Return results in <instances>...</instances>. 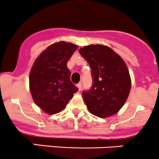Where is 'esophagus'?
<instances>
[{"label": "esophagus", "instance_id": "obj_1", "mask_svg": "<svg viewBox=\"0 0 159 159\" xmlns=\"http://www.w3.org/2000/svg\"><path fill=\"white\" fill-rule=\"evenodd\" d=\"M81 86H82V84H81V83H78V84H77V87H78V89L79 91H81Z\"/></svg>", "mask_w": 159, "mask_h": 159}]
</instances>
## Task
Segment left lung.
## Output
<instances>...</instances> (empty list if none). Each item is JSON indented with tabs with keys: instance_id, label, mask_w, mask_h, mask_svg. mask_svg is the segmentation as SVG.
Here are the masks:
<instances>
[{
	"instance_id": "obj_1",
	"label": "left lung",
	"mask_w": 159,
	"mask_h": 159,
	"mask_svg": "<svg viewBox=\"0 0 159 159\" xmlns=\"http://www.w3.org/2000/svg\"><path fill=\"white\" fill-rule=\"evenodd\" d=\"M78 51L91 69V89L82 92L88 109L99 118L115 115L125 103L131 90L126 64L111 48L102 44L84 46Z\"/></svg>"
}]
</instances>
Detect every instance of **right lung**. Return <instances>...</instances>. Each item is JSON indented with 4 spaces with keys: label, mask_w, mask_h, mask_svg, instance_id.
I'll return each mask as SVG.
<instances>
[{
    "label": "right lung",
    "mask_w": 159,
    "mask_h": 159,
    "mask_svg": "<svg viewBox=\"0 0 159 159\" xmlns=\"http://www.w3.org/2000/svg\"><path fill=\"white\" fill-rule=\"evenodd\" d=\"M78 45L65 41L51 44L35 60L29 76L34 103L48 115L61 111L78 89L70 81L67 63Z\"/></svg>",
    "instance_id": "right-lung-1"
}]
</instances>
